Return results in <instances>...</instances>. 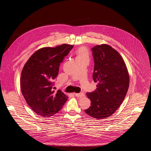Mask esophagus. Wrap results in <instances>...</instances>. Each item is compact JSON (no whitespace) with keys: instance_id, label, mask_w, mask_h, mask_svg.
Wrapping results in <instances>:
<instances>
[{"instance_id":"obj_1","label":"esophagus","mask_w":151,"mask_h":151,"mask_svg":"<svg viewBox=\"0 0 151 151\" xmlns=\"http://www.w3.org/2000/svg\"><path fill=\"white\" fill-rule=\"evenodd\" d=\"M75 96H76V97H80V98H82V97H84V96H85L84 93H75Z\"/></svg>"}]
</instances>
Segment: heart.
I'll return each mask as SVG.
<instances>
[{
	"label": "heart",
	"instance_id": "obj_1",
	"mask_svg": "<svg viewBox=\"0 0 151 151\" xmlns=\"http://www.w3.org/2000/svg\"><path fill=\"white\" fill-rule=\"evenodd\" d=\"M88 52L85 47H81L79 48L77 51V58H86L88 59Z\"/></svg>",
	"mask_w": 151,
	"mask_h": 151
}]
</instances>
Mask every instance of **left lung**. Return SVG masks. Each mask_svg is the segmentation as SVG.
I'll use <instances>...</instances> for the list:
<instances>
[{
  "mask_svg": "<svg viewBox=\"0 0 151 151\" xmlns=\"http://www.w3.org/2000/svg\"><path fill=\"white\" fill-rule=\"evenodd\" d=\"M94 67L93 78L98 82L94 91L86 95L91 106L85 112L96 119L111 116L124 100L129 87V75L122 57L106 44L91 48Z\"/></svg>",
  "mask_w": 151,
  "mask_h": 151,
  "instance_id": "1",
  "label": "left lung"
}]
</instances>
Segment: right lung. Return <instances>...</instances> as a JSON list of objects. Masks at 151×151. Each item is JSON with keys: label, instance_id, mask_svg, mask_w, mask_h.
<instances>
[{"label": "right lung", "instance_id": "1", "mask_svg": "<svg viewBox=\"0 0 151 151\" xmlns=\"http://www.w3.org/2000/svg\"><path fill=\"white\" fill-rule=\"evenodd\" d=\"M63 44L36 51L21 72L20 87L29 106L37 115L50 117L62 108L68 97L60 90H54L53 80L58 74L61 63L73 48Z\"/></svg>", "mask_w": 151, "mask_h": 151}]
</instances>
